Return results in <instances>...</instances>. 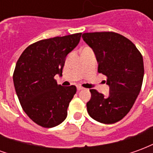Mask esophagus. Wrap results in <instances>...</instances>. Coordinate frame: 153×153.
<instances>
[{"label": "esophagus", "instance_id": "34e87169", "mask_svg": "<svg viewBox=\"0 0 153 153\" xmlns=\"http://www.w3.org/2000/svg\"><path fill=\"white\" fill-rule=\"evenodd\" d=\"M77 89H78V91H80V90H83V88L80 86V85H77Z\"/></svg>", "mask_w": 153, "mask_h": 153}]
</instances>
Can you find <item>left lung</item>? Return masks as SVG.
<instances>
[{
    "mask_svg": "<svg viewBox=\"0 0 153 153\" xmlns=\"http://www.w3.org/2000/svg\"><path fill=\"white\" fill-rule=\"evenodd\" d=\"M82 38L93 49L97 70L107 77L110 88L107 96L90 90L88 113L100 123H116L128 114L140 93L144 74L143 56L131 41L114 32L85 33Z\"/></svg>",
    "mask_w": 153,
    "mask_h": 153,
    "instance_id": "1",
    "label": "left lung"
}]
</instances>
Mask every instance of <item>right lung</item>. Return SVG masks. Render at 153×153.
<instances>
[{"label": "right lung", "mask_w": 153, "mask_h": 153, "mask_svg": "<svg viewBox=\"0 0 153 153\" xmlns=\"http://www.w3.org/2000/svg\"><path fill=\"white\" fill-rule=\"evenodd\" d=\"M81 34L38 41L23 51L16 63L13 74L16 94L24 111L40 126L52 128L66 118L76 87L58 85L54 77L62 75L67 55L79 44Z\"/></svg>", "instance_id": "add662e5"}]
</instances>
